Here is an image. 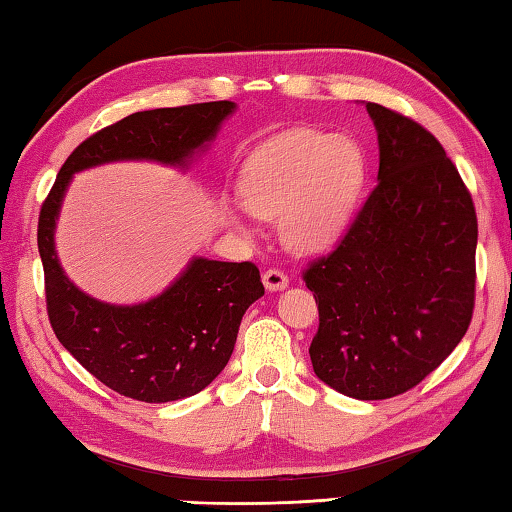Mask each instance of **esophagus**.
Returning a JSON list of instances; mask_svg holds the SVG:
<instances>
[{"mask_svg":"<svg viewBox=\"0 0 512 512\" xmlns=\"http://www.w3.org/2000/svg\"><path fill=\"white\" fill-rule=\"evenodd\" d=\"M262 282H264L266 291H282L289 287V277L282 271H275V268H271V271H266L262 275Z\"/></svg>","mask_w":512,"mask_h":512,"instance_id":"esophagus-1","label":"esophagus"}]
</instances>
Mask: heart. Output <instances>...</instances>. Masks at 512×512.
I'll use <instances>...</instances> for the list:
<instances>
[{
  "instance_id": "heart-1",
  "label": "heart",
  "mask_w": 512,
  "mask_h": 512,
  "mask_svg": "<svg viewBox=\"0 0 512 512\" xmlns=\"http://www.w3.org/2000/svg\"><path fill=\"white\" fill-rule=\"evenodd\" d=\"M368 176L366 153L348 135L291 131L248 155L239 173V198L259 219L280 216V237L293 253H323L343 237ZM223 216L246 232V216L225 205Z\"/></svg>"
}]
</instances>
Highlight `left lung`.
I'll return each mask as SVG.
<instances>
[{
  "mask_svg": "<svg viewBox=\"0 0 512 512\" xmlns=\"http://www.w3.org/2000/svg\"><path fill=\"white\" fill-rule=\"evenodd\" d=\"M379 146L377 187L332 255L305 273L320 325L316 377L354 400H386L436 370L474 307L476 214L440 142L363 103Z\"/></svg>",
  "mask_w": 512,
  "mask_h": 512,
  "instance_id": "obj_1",
  "label": "left lung"
}]
</instances>
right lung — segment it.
<instances>
[{
    "instance_id": "right-lung-1",
    "label": "right lung",
    "mask_w": 512,
    "mask_h": 512,
    "mask_svg": "<svg viewBox=\"0 0 512 512\" xmlns=\"http://www.w3.org/2000/svg\"><path fill=\"white\" fill-rule=\"evenodd\" d=\"M237 103L212 101L128 115L92 135L65 160L40 210L38 250L47 311L63 348L119 395L164 404L201 393L235 350L241 318L264 296L255 264L194 255L167 289L112 305L76 287L60 266L56 225L76 173L112 162H155L187 171L210 151Z\"/></svg>"
}]
</instances>
